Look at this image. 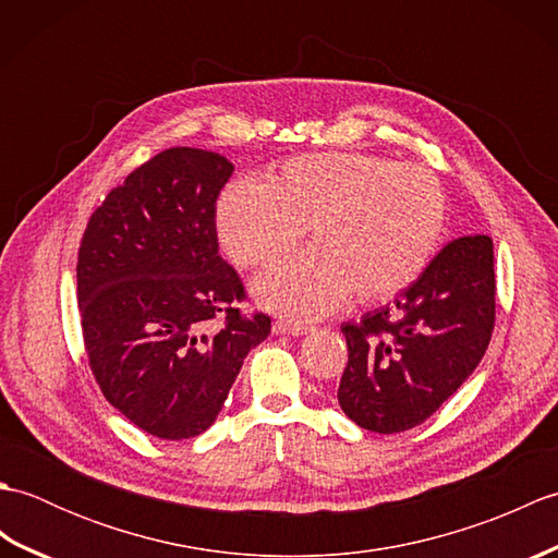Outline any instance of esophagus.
Instances as JSON below:
<instances>
[{"label":"esophagus","mask_w":558,"mask_h":558,"mask_svg":"<svg viewBox=\"0 0 558 558\" xmlns=\"http://www.w3.org/2000/svg\"><path fill=\"white\" fill-rule=\"evenodd\" d=\"M314 326L310 324H300V322H276L272 324V333H280V336H306L312 333Z\"/></svg>","instance_id":"esophagus-1"}]
</instances>
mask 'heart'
Listing matches in <instances>:
<instances>
[{
  "label": "heart",
  "mask_w": 558,
  "mask_h": 558,
  "mask_svg": "<svg viewBox=\"0 0 558 558\" xmlns=\"http://www.w3.org/2000/svg\"><path fill=\"white\" fill-rule=\"evenodd\" d=\"M218 236L236 266L268 268L310 230L302 252L256 286L270 310L318 318L354 294L372 304L405 292L429 266L446 230V192L422 165L369 153H306L266 184L225 189Z\"/></svg>",
  "instance_id": "heart-1"
}]
</instances>
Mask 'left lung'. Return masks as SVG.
I'll return each instance as SVG.
<instances>
[{"instance_id":"1","label":"left lung","mask_w":558,"mask_h":558,"mask_svg":"<svg viewBox=\"0 0 558 558\" xmlns=\"http://www.w3.org/2000/svg\"><path fill=\"white\" fill-rule=\"evenodd\" d=\"M494 318L492 236H458L393 304L342 324V412L376 434L408 432L429 420L477 369Z\"/></svg>"}]
</instances>
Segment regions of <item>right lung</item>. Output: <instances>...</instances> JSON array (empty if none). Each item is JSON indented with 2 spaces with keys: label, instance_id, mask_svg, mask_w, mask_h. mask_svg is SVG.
<instances>
[{
  "label": "right lung",
  "instance_id": "right-lung-1",
  "mask_svg": "<svg viewBox=\"0 0 558 558\" xmlns=\"http://www.w3.org/2000/svg\"><path fill=\"white\" fill-rule=\"evenodd\" d=\"M218 153L177 146L114 186L83 232L78 314L90 372L112 408L182 441L216 422L270 316L218 254L216 201L232 174Z\"/></svg>",
  "mask_w": 558,
  "mask_h": 558
}]
</instances>
